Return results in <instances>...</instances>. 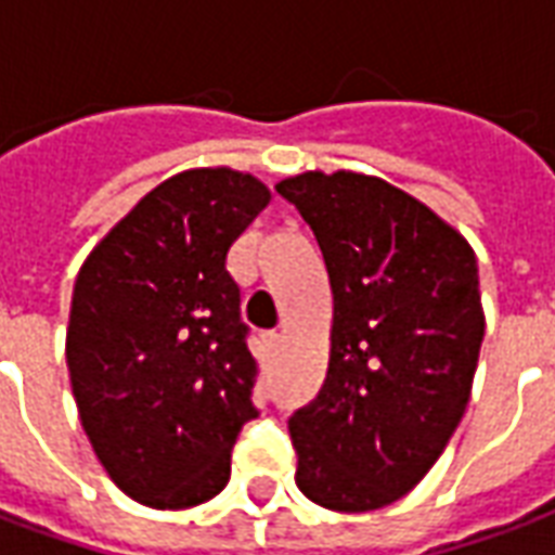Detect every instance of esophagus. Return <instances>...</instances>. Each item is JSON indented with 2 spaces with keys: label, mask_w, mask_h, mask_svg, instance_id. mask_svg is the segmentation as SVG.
I'll use <instances>...</instances> for the list:
<instances>
[{
  "label": "esophagus",
  "mask_w": 555,
  "mask_h": 555,
  "mask_svg": "<svg viewBox=\"0 0 555 555\" xmlns=\"http://www.w3.org/2000/svg\"><path fill=\"white\" fill-rule=\"evenodd\" d=\"M279 341H282V336H279L276 330H264V333L258 336V345H261V350H264L267 357L279 348Z\"/></svg>",
  "instance_id": "1"
}]
</instances>
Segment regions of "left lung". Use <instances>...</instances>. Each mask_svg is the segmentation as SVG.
I'll use <instances>...</instances> for the list:
<instances>
[{
	"instance_id": "8db88e82",
	"label": "left lung",
	"mask_w": 555,
	"mask_h": 555,
	"mask_svg": "<svg viewBox=\"0 0 555 555\" xmlns=\"http://www.w3.org/2000/svg\"><path fill=\"white\" fill-rule=\"evenodd\" d=\"M276 190L333 288L324 386L288 418L294 478L324 508L374 512L416 488L464 416L485 338L476 253L377 175L300 171Z\"/></svg>"
}]
</instances>
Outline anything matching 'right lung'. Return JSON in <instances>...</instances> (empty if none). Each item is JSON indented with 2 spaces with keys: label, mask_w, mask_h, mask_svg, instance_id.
<instances>
[{
  "label": "right lung",
  "mask_w": 555,
  "mask_h": 555,
  "mask_svg": "<svg viewBox=\"0 0 555 555\" xmlns=\"http://www.w3.org/2000/svg\"><path fill=\"white\" fill-rule=\"evenodd\" d=\"M267 202L249 171H178L79 267L65 338L79 422L106 476L147 508L217 496L243 422L258 416L225 258Z\"/></svg>",
  "instance_id": "obj_1"
}]
</instances>
